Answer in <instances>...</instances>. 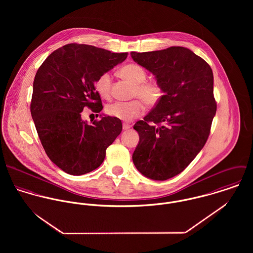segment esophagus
Segmentation results:
<instances>
[{"label": "esophagus", "mask_w": 253, "mask_h": 253, "mask_svg": "<svg viewBox=\"0 0 253 253\" xmlns=\"http://www.w3.org/2000/svg\"><path fill=\"white\" fill-rule=\"evenodd\" d=\"M130 125H128V124H123V129L124 130H126V129H128V128H130Z\"/></svg>", "instance_id": "1"}]
</instances>
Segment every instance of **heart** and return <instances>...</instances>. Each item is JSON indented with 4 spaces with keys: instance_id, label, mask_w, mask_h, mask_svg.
Here are the masks:
<instances>
[{
    "instance_id": "b5f03b06",
    "label": "heart",
    "mask_w": 253,
    "mask_h": 253,
    "mask_svg": "<svg viewBox=\"0 0 253 253\" xmlns=\"http://www.w3.org/2000/svg\"><path fill=\"white\" fill-rule=\"evenodd\" d=\"M120 75L132 85V96L140 98L144 104L149 107L156 105L162 97V88L155 82H148L147 74L144 69L137 64H127L120 70ZM111 75L109 73L101 74L94 87L97 93L105 99L111 96ZM144 111V106L139 99H134L128 102H114L106 107L109 116L120 119L125 122H129L132 119L140 116Z\"/></svg>"
}]
</instances>
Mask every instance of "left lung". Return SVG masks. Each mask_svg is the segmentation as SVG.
I'll list each match as a JSON object with an SVG mask.
<instances>
[{"mask_svg": "<svg viewBox=\"0 0 253 253\" xmlns=\"http://www.w3.org/2000/svg\"><path fill=\"white\" fill-rule=\"evenodd\" d=\"M130 54L155 76L164 93L133 126L139 143L132 161L146 177L167 180L182 172L209 138L216 113L213 73L202 57L183 46Z\"/></svg>", "mask_w": 253, "mask_h": 253, "instance_id": "obj_1", "label": "left lung"}]
</instances>
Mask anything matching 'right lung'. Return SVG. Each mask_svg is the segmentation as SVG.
<instances>
[{"instance_id":"add662e5","label":"right lung","mask_w":253,"mask_h":253,"mask_svg":"<svg viewBox=\"0 0 253 253\" xmlns=\"http://www.w3.org/2000/svg\"><path fill=\"white\" fill-rule=\"evenodd\" d=\"M126 57L127 52L69 43L50 53L38 69L32 119L47 157L66 173L82 175L97 169L121 133V120L100 115V121L88 125L82 112L84 107L95 113L103 109L94 83Z\"/></svg>"}]
</instances>
